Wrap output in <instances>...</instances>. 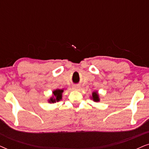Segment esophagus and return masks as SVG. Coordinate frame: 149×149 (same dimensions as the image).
<instances>
[{
    "label": "esophagus",
    "mask_w": 149,
    "mask_h": 149,
    "mask_svg": "<svg viewBox=\"0 0 149 149\" xmlns=\"http://www.w3.org/2000/svg\"><path fill=\"white\" fill-rule=\"evenodd\" d=\"M73 89H75V90H79V89H81V87L79 86V85H74V87H73Z\"/></svg>",
    "instance_id": "1"
}]
</instances>
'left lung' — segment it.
Masks as SVG:
<instances>
[{
  "mask_svg": "<svg viewBox=\"0 0 149 149\" xmlns=\"http://www.w3.org/2000/svg\"><path fill=\"white\" fill-rule=\"evenodd\" d=\"M92 99L95 102H98L100 100L98 94H97V92H96V91H95V92H93L92 93Z\"/></svg>",
  "mask_w": 149,
  "mask_h": 149,
  "instance_id": "left-lung-1",
  "label": "left lung"
}]
</instances>
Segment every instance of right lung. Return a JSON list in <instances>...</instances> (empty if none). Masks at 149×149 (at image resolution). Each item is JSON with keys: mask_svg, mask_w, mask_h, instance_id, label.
<instances>
[{"mask_svg": "<svg viewBox=\"0 0 149 149\" xmlns=\"http://www.w3.org/2000/svg\"><path fill=\"white\" fill-rule=\"evenodd\" d=\"M64 91L63 89H56L53 91V93H54V97H51L49 100V102L50 103H54L56 102L60 101L61 99H62V92Z\"/></svg>", "mask_w": 149, "mask_h": 149, "instance_id": "1", "label": "right lung"}]
</instances>
